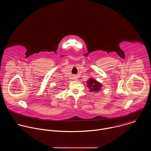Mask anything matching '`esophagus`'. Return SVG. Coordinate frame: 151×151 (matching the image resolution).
<instances>
[{"label": "esophagus", "instance_id": "obj_1", "mask_svg": "<svg viewBox=\"0 0 151 151\" xmlns=\"http://www.w3.org/2000/svg\"><path fill=\"white\" fill-rule=\"evenodd\" d=\"M73 78H74V79H76V76H74Z\"/></svg>", "mask_w": 151, "mask_h": 151}]
</instances>
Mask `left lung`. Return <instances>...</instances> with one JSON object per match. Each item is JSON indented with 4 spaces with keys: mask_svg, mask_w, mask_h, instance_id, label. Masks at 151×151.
Wrapping results in <instances>:
<instances>
[{
    "mask_svg": "<svg viewBox=\"0 0 151 151\" xmlns=\"http://www.w3.org/2000/svg\"><path fill=\"white\" fill-rule=\"evenodd\" d=\"M87 87L89 88V91L91 93H97L102 90V85L100 82H98L93 78H90L87 81Z\"/></svg>",
    "mask_w": 151,
    "mask_h": 151,
    "instance_id": "1",
    "label": "left lung"
}]
</instances>
